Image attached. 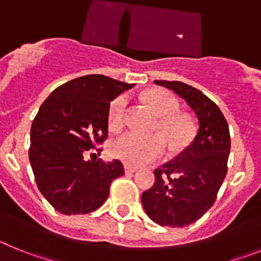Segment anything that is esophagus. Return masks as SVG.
I'll list each match as a JSON object with an SVG mask.
<instances>
[{"instance_id": "1", "label": "esophagus", "mask_w": 261, "mask_h": 261, "mask_svg": "<svg viewBox=\"0 0 261 261\" xmlns=\"http://www.w3.org/2000/svg\"><path fill=\"white\" fill-rule=\"evenodd\" d=\"M138 168L135 167V166H130V165H126L125 166V172L126 174H133V172H137Z\"/></svg>"}]
</instances>
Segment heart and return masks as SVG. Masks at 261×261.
<instances>
[{"label": "heart", "instance_id": "1", "mask_svg": "<svg viewBox=\"0 0 261 261\" xmlns=\"http://www.w3.org/2000/svg\"><path fill=\"white\" fill-rule=\"evenodd\" d=\"M144 99L154 114L161 117L158 125L172 147H180L190 140L193 124L190 117L177 111L179 102L172 94L165 90H153ZM126 106V95H119L112 100L108 112V126L111 130H117L124 125ZM166 147L165 137L159 133L142 136L137 132H125L112 142L111 151L114 156L128 165L142 166L163 156Z\"/></svg>", "mask_w": 261, "mask_h": 261}]
</instances>
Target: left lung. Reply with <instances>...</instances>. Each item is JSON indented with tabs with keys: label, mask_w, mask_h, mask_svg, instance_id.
<instances>
[{
	"label": "left lung",
	"mask_w": 261,
	"mask_h": 261,
	"mask_svg": "<svg viewBox=\"0 0 261 261\" xmlns=\"http://www.w3.org/2000/svg\"><path fill=\"white\" fill-rule=\"evenodd\" d=\"M183 98L197 117L193 141L175 159L154 170L153 187L142 193L146 214L161 226L183 227L200 220L217 200L227 174L229 125L218 106L179 81H154Z\"/></svg>",
	"instance_id": "left-lung-1"
}]
</instances>
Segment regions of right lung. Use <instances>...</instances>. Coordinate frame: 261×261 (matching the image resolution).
Here are the masks:
<instances>
[{"label":"right lung","instance_id":"obj_1","mask_svg":"<svg viewBox=\"0 0 261 261\" xmlns=\"http://www.w3.org/2000/svg\"><path fill=\"white\" fill-rule=\"evenodd\" d=\"M133 87L102 74L78 77L45 99L32 121L29 158L36 186L57 212L85 214L102 206L121 161L96 159L108 137L110 103ZM91 152L92 159H84Z\"/></svg>","mask_w":261,"mask_h":261}]
</instances>
